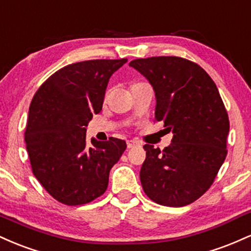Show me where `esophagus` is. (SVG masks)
Instances as JSON below:
<instances>
[{"mask_svg":"<svg viewBox=\"0 0 251 251\" xmlns=\"http://www.w3.org/2000/svg\"><path fill=\"white\" fill-rule=\"evenodd\" d=\"M126 144H127V148L128 149H132V148H134V146L139 145V144H138L137 142H134V140H127V142H126Z\"/></svg>","mask_w":251,"mask_h":251,"instance_id":"1","label":"esophagus"}]
</instances>
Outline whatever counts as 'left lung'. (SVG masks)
<instances>
[{"label": "left lung", "mask_w": 251, "mask_h": 251, "mask_svg": "<svg viewBox=\"0 0 251 251\" xmlns=\"http://www.w3.org/2000/svg\"><path fill=\"white\" fill-rule=\"evenodd\" d=\"M129 66L151 83L154 119L174 134L163 152L144 146V192L162 205H188L211 186L226 157L229 118L217 86L201 66L183 57L137 59Z\"/></svg>", "instance_id": "obj_1"}]
</instances>
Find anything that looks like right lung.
<instances>
[{
	"label": "right lung",
	"mask_w": 251,
	"mask_h": 251,
	"mask_svg": "<svg viewBox=\"0 0 251 251\" xmlns=\"http://www.w3.org/2000/svg\"><path fill=\"white\" fill-rule=\"evenodd\" d=\"M127 59L89 60L61 68L42 83L31 100L25 132L31 170L56 201L81 205L106 191L109 171L126 143L117 138L86 144V127L102 109L114 72Z\"/></svg>",
	"instance_id": "right-lung-1"
}]
</instances>
